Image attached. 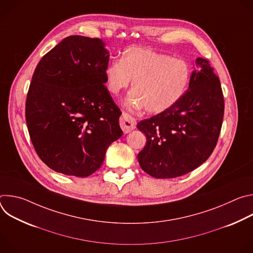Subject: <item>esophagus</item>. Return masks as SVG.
Instances as JSON below:
<instances>
[{"mask_svg": "<svg viewBox=\"0 0 253 253\" xmlns=\"http://www.w3.org/2000/svg\"><path fill=\"white\" fill-rule=\"evenodd\" d=\"M120 126L123 130V132L125 134L129 133L130 131H132L133 129H135L136 127V121L135 119L130 116L128 113L126 112H123L121 117H120Z\"/></svg>", "mask_w": 253, "mask_h": 253, "instance_id": "esophagus-1", "label": "esophagus"}]
</instances>
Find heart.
Wrapping results in <instances>:
<instances>
[{
	"label": "heart",
	"mask_w": 253,
	"mask_h": 253,
	"mask_svg": "<svg viewBox=\"0 0 253 253\" xmlns=\"http://www.w3.org/2000/svg\"><path fill=\"white\" fill-rule=\"evenodd\" d=\"M105 87L112 95L133 88L124 105L129 109H145L149 113H162L174 106L184 95L191 78L189 64L179 58L150 49H126L121 61L105 69Z\"/></svg>",
	"instance_id": "b5f03b06"
}]
</instances>
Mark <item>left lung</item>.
<instances>
[{"label": "left lung", "instance_id": "8db88e82", "mask_svg": "<svg viewBox=\"0 0 253 253\" xmlns=\"http://www.w3.org/2000/svg\"><path fill=\"white\" fill-rule=\"evenodd\" d=\"M188 90L174 106L137 128L146 145L140 167L155 178H175L204 163L217 143L224 114L223 93L208 60L197 58Z\"/></svg>", "mask_w": 253, "mask_h": 253}]
</instances>
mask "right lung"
I'll use <instances>...</instances> for the list:
<instances>
[{"instance_id": "obj_1", "label": "right lung", "mask_w": 253, "mask_h": 253, "mask_svg": "<svg viewBox=\"0 0 253 253\" xmlns=\"http://www.w3.org/2000/svg\"><path fill=\"white\" fill-rule=\"evenodd\" d=\"M109 57L101 39L70 36L35 69L26 122L36 152L56 172L93 174L123 134L121 111L104 85Z\"/></svg>"}]
</instances>
